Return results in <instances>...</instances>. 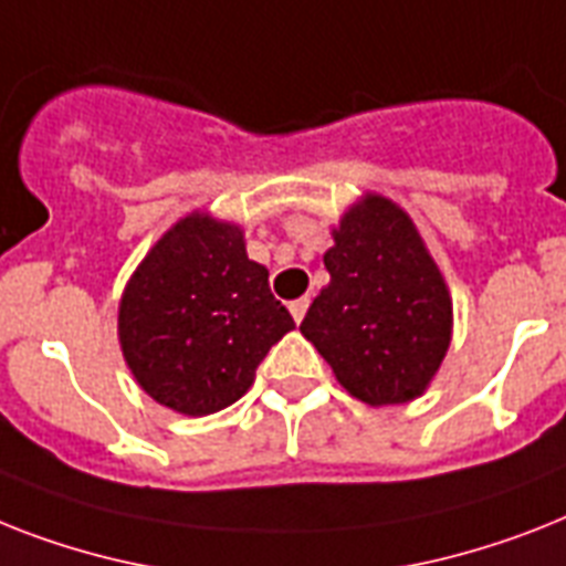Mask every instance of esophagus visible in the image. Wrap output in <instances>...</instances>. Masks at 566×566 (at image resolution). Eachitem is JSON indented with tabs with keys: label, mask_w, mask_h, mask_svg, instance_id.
<instances>
[{
	"label": "esophagus",
	"mask_w": 566,
	"mask_h": 566,
	"mask_svg": "<svg viewBox=\"0 0 566 566\" xmlns=\"http://www.w3.org/2000/svg\"><path fill=\"white\" fill-rule=\"evenodd\" d=\"M307 305H311V298H307V296H302V298H296V302H291V314H293V319H296V323H302V319H305Z\"/></svg>",
	"instance_id": "esophagus-1"
}]
</instances>
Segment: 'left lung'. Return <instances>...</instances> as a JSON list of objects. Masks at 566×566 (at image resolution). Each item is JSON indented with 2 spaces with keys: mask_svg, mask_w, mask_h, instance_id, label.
<instances>
[{
  "mask_svg": "<svg viewBox=\"0 0 566 566\" xmlns=\"http://www.w3.org/2000/svg\"><path fill=\"white\" fill-rule=\"evenodd\" d=\"M331 235L323 255L331 282L298 331L363 403L412 401L448 355V284L410 214L389 197H360Z\"/></svg>",
  "mask_w": 566,
  "mask_h": 566,
  "instance_id": "left-lung-1",
  "label": "left lung"
}]
</instances>
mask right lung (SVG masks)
<instances>
[{
	"mask_svg": "<svg viewBox=\"0 0 566 566\" xmlns=\"http://www.w3.org/2000/svg\"><path fill=\"white\" fill-rule=\"evenodd\" d=\"M243 229L191 211L150 247L118 302V343L145 392L182 416L235 403L293 328Z\"/></svg>",
	"mask_w": 566,
	"mask_h": 566,
	"instance_id": "add662e5",
	"label": "right lung"
}]
</instances>
